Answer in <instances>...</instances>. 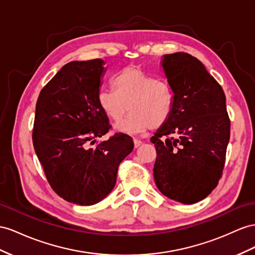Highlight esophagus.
<instances>
[{
	"label": "esophagus",
	"instance_id": "obj_1",
	"mask_svg": "<svg viewBox=\"0 0 255 255\" xmlns=\"http://www.w3.org/2000/svg\"><path fill=\"white\" fill-rule=\"evenodd\" d=\"M133 143H134V147H139L142 144V141L139 139H133Z\"/></svg>",
	"mask_w": 255,
	"mask_h": 255
}]
</instances>
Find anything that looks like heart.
Returning a JSON list of instances; mask_svg holds the SVG:
<instances>
[{"instance_id":"obj_1","label":"heart","mask_w":255,"mask_h":255,"mask_svg":"<svg viewBox=\"0 0 255 255\" xmlns=\"http://www.w3.org/2000/svg\"><path fill=\"white\" fill-rule=\"evenodd\" d=\"M112 89H100L98 104L110 120L121 122L128 111L126 121L116 129L134 133L146 129H157L168 121L174 104V93L170 84L156 80L138 65H128L113 78Z\"/></svg>"}]
</instances>
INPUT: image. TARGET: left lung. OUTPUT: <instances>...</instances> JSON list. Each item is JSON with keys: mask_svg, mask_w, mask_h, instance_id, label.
Segmentation results:
<instances>
[{"mask_svg": "<svg viewBox=\"0 0 255 255\" xmlns=\"http://www.w3.org/2000/svg\"><path fill=\"white\" fill-rule=\"evenodd\" d=\"M173 89L171 115L151 138L155 144L154 180L168 198L192 205L206 198L222 178L231 121L221 85L197 58L165 55Z\"/></svg>", "mask_w": 255, "mask_h": 255, "instance_id": "obj_1", "label": "left lung"}]
</instances>
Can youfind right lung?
Returning <instances> with one entry per match:
<instances>
[{
	"instance_id": "right-lung-1",
	"label": "right lung",
	"mask_w": 255,
	"mask_h": 255,
	"mask_svg": "<svg viewBox=\"0 0 255 255\" xmlns=\"http://www.w3.org/2000/svg\"><path fill=\"white\" fill-rule=\"evenodd\" d=\"M104 61H72L45 85L37 98L32 140L54 192L69 202L91 206L111 193L133 141L116 132L98 104Z\"/></svg>"
}]
</instances>
